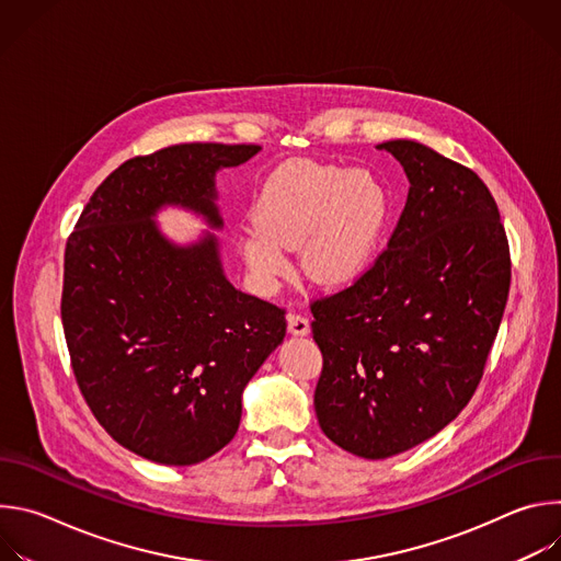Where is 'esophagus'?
<instances>
[{
  "mask_svg": "<svg viewBox=\"0 0 561 561\" xmlns=\"http://www.w3.org/2000/svg\"><path fill=\"white\" fill-rule=\"evenodd\" d=\"M286 322H288V333L295 335V337H304V335L310 333V322H308V319H306L304 314L290 312V314L286 317Z\"/></svg>",
  "mask_w": 561,
  "mask_h": 561,
  "instance_id": "obj_1",
  "label": "esophagus"
}]
</instances>
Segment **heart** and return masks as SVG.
Masks as SVG:
<instances>
[{"label":"heart","instance_id":"b5f03b06","mask_svg":"<svg viewBox=\"0 0 561 561\" xmlns=\"http://www.w3.org/2000/svg\"><path fill=\"white\" fill-rule=\"evenodd\" d=\"M392 202L370 171L337 164H288L262 186L242 251L262 284L277 282L301 249L304 275L329 288L357 282L375 262L390 226Z\"/></svg>","mask_w":561,"mask_h":561}]
</instances>
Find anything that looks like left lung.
I'll list each match as a JSON object with an SVG mask.
<instances>
[{
  "label": "left lung",
  "mask_w": 561,
  "mask_h": 561,
  "mask_svg": "<svg viewBox=\"0 0 561 561\" xmlns=\"http://www.w3.org/2000/svg\"><path fill=\"white\" fill-rule=\"evenodd\" d=\"M388 150L411 182L388 249L319 299L314 413L340 448L386 459L450 424L482 379L511 288L497 204L470 169L413 139Z\"/></svg>",
  "instance_id": "8db88e82"
}]
</instances>
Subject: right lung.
<instances>
[{
	"instance_id": "obj_1",
	"label": "right lung",
	"mask_w": 561,
	"mask_h": 561,
	"mask_svg": "<svg viewBox=\"0 0 561 561\" xmlns=\"http://www.w3.org/2000/svg\"><path fill=\"white\" fill-rule=\"evenodd\" d=\"M262 146L180 144L133 157L68 237L61 324L98 422L135 455L191 466L221 450L247 383L284 342V310L237 290L215 232L178 245L156 224L182 207L221 230L215 175Z\"/></svg>"
}]
</instances>
